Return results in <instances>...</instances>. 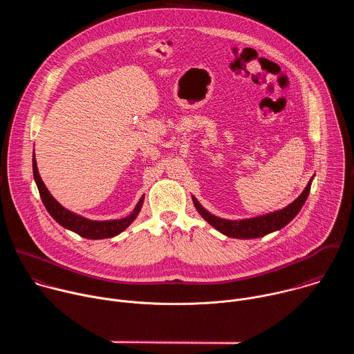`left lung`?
<instances>
[{"mask_svg": "<svg viewBox=\"0 0 354 354\" xmlns=\"http://www.w3.org/2000/svg\"><path fill=\"white\" fill-rule=\"evenodd\" d=\"M311 183H313V178L308 182L307 187L302 190V193L290 203L287 207L265 214V216H259V217H254V218H245V220H225V218H220L212 213H209L203 206H201L197 198L194 196H192L193 198V205L196 207V210L200 213V216L203 217L212 227H214L217 231H220L221 234L230 236V238H239V239H252V238H261L265 236L273 231L281 230L284 225H287L301 210V207L304 206L306 200L310 194L311 190Z\"/></svg>", "mask_w": 354, "mask_h": 354, "instance_id": "1", "label": "left lung"}]
</instances>
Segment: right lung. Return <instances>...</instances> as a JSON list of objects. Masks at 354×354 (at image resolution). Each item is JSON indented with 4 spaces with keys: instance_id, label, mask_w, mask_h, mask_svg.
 I'll use <instances>...</instances> for the list:
<instances>
[{
    "instance_id": "obj_1",
    "label": "right lung",
    "mask_w": 354,
    "mask_h": 354,
    "mask_svg": "<svg viewBox=\"0 0 354 354\" xmlns=\"http://www.w3.org/2000/svg\"><path fill=\"white\" fill-rule=\"evenodd\" d=\"M33 178L35 182L37 185L40 197L43 205L46 207V210L48 212V214L52 216L62 227L81 235L82 238H88V239H105V238H112L119 235L122 231H124L138 216L142 203H144V196H141V198L138 200L137 206L134 207V210L131 212L130 216L120 218V220H108V221H95V220H88L82 216H78L67 209H64L59 201L50 194V192L47 190V187L44 186L39 171H37V164H36V158H35V153H33Z\"/></svg>"
}]
</instances>
